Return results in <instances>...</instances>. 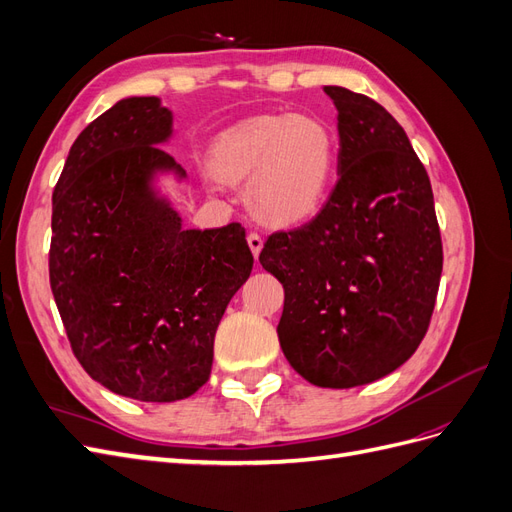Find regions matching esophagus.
<instances>
[{
  "label": "esophagus",
  "mask_w": 512,
  "mask_h": 512,
  "mask_svg": "<svg viewBox=\"0 0 512 512\" xmlns=\"http://www.w3.org/2000/svg\"><path fill=\"white\" fill-rule=\"evenodd\" d=\"M247 245H250L254 258H258V254L262 250V239H260L258 232H250V235H247Z\"/></svg>",
  "instance_id": "esophagus-1"
}]
</instances>
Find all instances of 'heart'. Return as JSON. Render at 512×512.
Listing matches in <instances>:
<instances>
[{
    "mask_svg": "<svg viewBox=\"0 0 512 512\" xmlns=\"http://www.w3.org/2000/svg\"><path fill=\"white\" fill-rule=\"evenodd\" d=\"M211 166L226 181H245L252 215L275 228L307 222L322 209L337 170V138L312 115H265L224 130Z\"/></svg>",
    "mask_w": 512,
    "mask_h": 512,
    "instance_id": "1",
    "label": "heart"
}]
</instances>
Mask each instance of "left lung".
Masks as SVG:
<instances>
[{"label":"left lung","instance_id":"8db88e82","mask_svg":"<svg viewBox=\"0 0 512 512\" xmlns=\"http://www.w3.org/2000/svg\"><path fill=\"white\" fill-rule=\"evenodd\" d=\"M337 108L339 179L312 222L269 235L260 265L284 286L277 337L322 389L389 376L423 342L442 275L427 170L393 115L346 87Z\"/></svg>","mask_w":512,"mask_h":512}]
</instances>
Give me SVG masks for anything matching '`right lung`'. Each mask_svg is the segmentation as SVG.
Instances as JSON below:
<instances>
[{
  "mask_svg": "<svg viewBox=\"0 0 512 512\" xmlns=\"http://www.w3.org/2000/svg\"><path fill=\"white\" fill-rule=\"evenodd\" d=\"M173 113L126 98L79 134L53 192L51 290L87 374L117 395L177 401L209 380L226 305L254 267L245 230H183L153 188L185 170L160 147Z\"/></svg>",
  "mask_w": 512,
  "mask_h": 512,
  "instance_id": "1",
  "label": "right lung"
}]
</instances>
